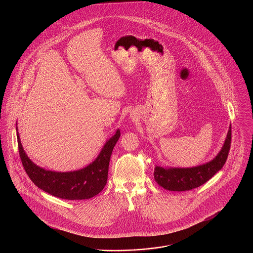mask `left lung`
Returning <instances> with one entry per match:
<instances>
[{
	"instance_id": "obj_1",
	"label": "left lung",
	"mask_w": 253,
	"mask_h": 253,
	"mask_svg": "<svg viewBox=\"0 0 253 253\" xmlns=\"http://www.w3.org/2000/svg\"><path fill=\"white\" fill-rule=\"evenodd\" d=\"M230 142L231 125H229L225 142L220 152L211 161L189 168L161 167L157 165L154 171L155 180L165 190L172 192L190 191L203 185L223 168L229 156Z\"/></svg>"
}]
</instances>
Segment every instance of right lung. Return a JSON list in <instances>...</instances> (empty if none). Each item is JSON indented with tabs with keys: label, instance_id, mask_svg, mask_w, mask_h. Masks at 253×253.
<instances>
[{
	"label": "right lung",
	"instance_id": "1",
	"mask_svg": "<svg viewBox=\"0 0 253 253\" xmlns=\"http://www.w3.org/2000/svg\"><path fill=\"white\" fill-rule=\"evenodd\" d=\"M16 132L19 154L24 169L30 179L41 190L62 199L84 200L94 197L105 187L108 178L111 155L121 136L120 129L105 142L92 163L84 168L63 172L49 170L36 165L24 152L17 126Z\"/></svg>",
	"mask_w": 253,
	"mask_h": 253
}]
</instances>
